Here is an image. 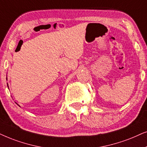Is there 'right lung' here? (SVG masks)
<instances>
[{"label": "right lung", "instance_id": "add662e5", "mask_svg": "<svg viewBox=\"0 0 147 147\" xmlns=\"http://www.w3.org/2000/svg\"><path fill=\"white\" fill-rule=\"evenodd\" d=\"M7 86H8V85H7ZM8 87H9V86H8Z\"/></svg>", "mask_w": 147, "mask_h": 147}]
</instances>
